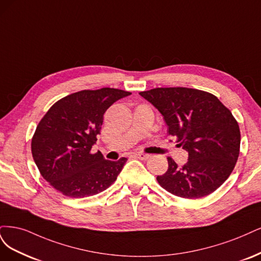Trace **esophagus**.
I'll return each mask as SVG.
<instances>
[{"label": "esophagus", "instance_id": "obj_1", "mask_svg": "<svg viewBox=\"0 0 261 261\" xmlns=\"http://www.w3.org/2000/svg\"><path fill=\"white\" fill-rule=\"evenodd\" d=\"M136 157L141 159V161H146V159L149 158V155L148 154H144V153H138V154H136Z\"/></svg>", "mask_w": 261, "mask_h": 261}]
</instances>
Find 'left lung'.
<instances>
[{
    "label": "left lung",
    "mask_w": 261,
    "mask_h": 261,
    "mask_svg": "<svg viewBox=\"0 0 261 261\" xmlns=\"http://www.w3.org/2000/svg\"><path fill=\"white\" fill-rule=\"evenodd\" d=\"M140 95L161 112L169 136L189 152L183 167L167 158L168 170L156 178L159 186L188 199L205 197L221 187L240 155V127L230 109L197 89L156 88Z\"/></svg>",
    "instance_id": "obj_1"
}]
</instances>
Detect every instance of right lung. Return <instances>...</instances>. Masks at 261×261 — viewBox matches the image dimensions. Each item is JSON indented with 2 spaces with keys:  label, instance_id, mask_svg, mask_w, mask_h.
Wrapping results in <instances>:
<instances>
[{
  "label": "right lung",
  "instance_id": "1",
  "mask_svg": "<svg viewBox=\"0 0 261 261\" xmlns=\"http://www.w3.org/2000/svg\"><path fill=\"white\" fill-rule=\"evenodd\" d=\"M130 94L113 88L82 90L48 109L32 137L31 153L49 186L67 197L82 198L98 194L116 181L127 158L106 161L91 148L108 107Z\"/></svg>",
  "mask_w": 261,
  "mask_h": 261
}]
</instances>
